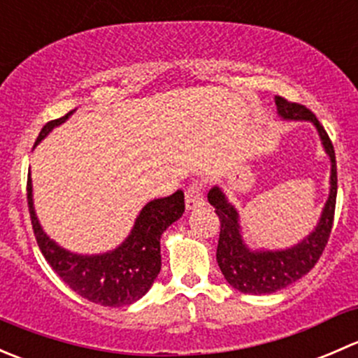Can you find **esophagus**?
<instances>
[{
	"label": "esophagus",
	"mask_w": 358,
	"mask_h": 358,
	"mask_svg": "<svg viewBox=\"0 0 358 358\" xmlns=\"http://www.w3.org/2000/svg\"><path fill=\"white\" fill-rule=\"evenodd\" d=\"M185 206L187 209H197L204 206V194H202V185L199 182H194L187 187Z\"/></svg>",
	"instance_id": "1"
}]
</instances>
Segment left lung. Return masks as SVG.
Returning <instances> with one entry per match:
<instances>
[{
    "mask_svg": "<svg viewBox=\"0 0 358 358\" xmlns=\"http://www.w3.org/2000/svg\"><path fill=\"white\" fill-rule=\"evenodd\" d=\"M275 106L280 117L286 121H310L317 128L324 150L331 159V189L315 230L310 232V236H306L296 246L277 249V251H270V249L251 251L241 236L237 209L230 204L220 187H213L209 190L208 201L215 208L220 225H222L216 262L227 282L234 289L246 292V294H272L306 275L322 256L324 248L329 241L331 229H333L338 175H336L334 147L329 135L315 117V114L301 103L287 102L282 96H275Z\"/></svg>",
    "mask_w": 358,
    "mask_h": 358,
    "instance_id": "1",
    "label": "left lung"
}]
</instances>
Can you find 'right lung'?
I'll use <instances>...</instances> for the list:
<instances>
[{
	"label": "right lung",
	"mask_w": 358,
	"mask_h": 358,
	"mask_svg": "<svg viewBox=\"0 0 358 358\" xmlns=\"http://www.w3.org/2000/svg\"><path fill=\"white\" fill-rule=\"evenodd\" d=\"M76 110V109H74ZM74 110L43 126L34 147L55 126L66 122ZM27 204L32 230L43 256L57 275L88 301L103 306H126L142 298L161 272V236L182 218L185 199L182 190L143 206L124 243L102 255H78L50 239L43 232L32 202V180L27 176Z\"/></svg>",
	"instance_id": "1"
}]
</instances>
